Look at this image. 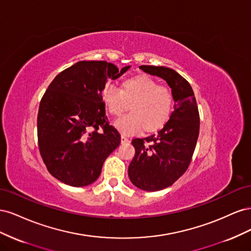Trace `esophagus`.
I'll return each instance as SVG.
<instances>
[{
  "instance_id": "34e87169",
  "label": "esophagus",
  "mask_w": 251,
  "mask_h": 251,
  "mask_svg": "<svg viewBox=\"0 0 251 251\" xmlns=\"http://www.w3.org/2000/svg\"><path fill=\"white\" fill-rule=\"evenodd\" d=\"M127 142H130V139L126 137L125 135H121V143H127Z\"/></svg>"
}]
</instances>
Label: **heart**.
<instances>
[{"label": "heart", "instance_id": "1", "mask_svg": "<svg viewBox=\"0 0 251 251\" xmlns=\"http://www.w3.org/2000/svg\"><path fill=\"white\" fill-rule=\"evenodd\" d=\"M102 100L109 113L116 117L123 115L130 105L131 113L114 124L123 134L158 131L168 123L174 109L171 89L160 86L148 75L125 79L121 89L108 86L103 90Z\"/></svg>", "mask_w": 251, "mask_h": 251}]
</instances>
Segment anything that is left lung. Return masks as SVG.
Segmentation results:
<instances>
[{
    "mask_svg": "<svg viewBox=\"0 0 251 251\" xmlns=\"http://www.w3.org/2000/svg\"><path fill=\"white\" fill-rule=\"evenodd\" d=\"M141 70L166 80L175 105L161 130L146 138L132 140L135 156L128 166L132 183L143 191L156 192L171 186L191 164L198 140L200 116L189 82L171 68L140 66Z\"/></svg>",
    "mask_w": 251,
    "mask_h": 251,
    "instance_id": "8db88e82",
    "label": "left lung"
}]
</instances>
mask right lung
<instances>
[{
  "instance_id": "1",
  "label": "right lung",
  "mask_w": 251,
  "mask_h": 251,
  "mask_svg": "<svg viewBox=\"0 0 251 251\" xmlns=\"http://www.w3.org/2000/svg\"><path fill=\"white\" fill-rule=\"evenodd\" d=\"M130 69L105 60H81L57 74L42 97L37 141L45 165L65 184L89 185L120 144V134L105 116V83Z\"/></svg>"
}]
</instances>
